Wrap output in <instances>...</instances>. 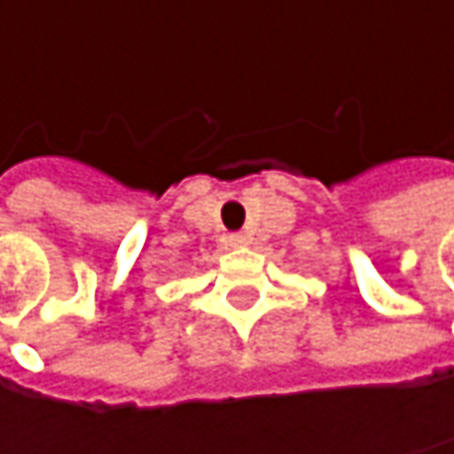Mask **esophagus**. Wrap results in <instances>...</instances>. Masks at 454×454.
Segmentation results:
<instances>
[{"mask_svg": "<svg viewBox=\"0 0 454 454\" xmlns=\"http://www.w3.org/2000/svg\"><path fill=\"white\" fill-rule=\"evenodd\" d=\"M247 241H249V239H247L244 233H231V236H228V244H231V247H244Z\"/></svg>", "mask_w": 454, "mask_h": 454, "instance_id": "esophagus-1", "label": "esophagus"}]
</instances>
